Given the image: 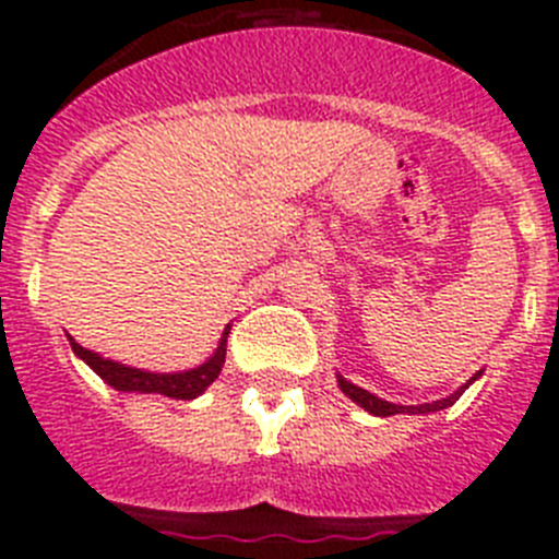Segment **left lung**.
Listing matches in <instances>:
<instances>
[{
    "mask_svg": "<svg viewBox=\"0 0 559 559\" xmlns=\"http://www.w3.org/2000/svg\"><path fill=\"white\" fill-rule=\"evenodd\" d=\"M478 378H481V372L473 374V378L467 380L464 386H459L456 392L448 394V397L433 400V403H419V406H400V403H389V400H383V397H374V394L367 392V389H360V386H355V383H349V380L344 378V374H335V383H338L341 392L347 394V397L353 400L355 406H360V408H364V412L374 414V417H392V414H433V412H442V408L453 406V403H456V400L462 397L464 389L471 386L473 380H478Z\"/></svg>",
    "mask_w": 559,
    "mask_h": 559,
    "instance_id": "8db88e82",
    "label": "left lung"
}]
</instances>
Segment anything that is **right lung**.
I'll use <instances>...</instances> for the list:
<instances>
[{
    "mask_svg": "<svg viewBox=\"0 0 559 559\" xmlns=\"http://www.w3.org/2000/svg\"><path fill=\"white\" fill-rule=\"evenodd\" d=\"M231 324H226L224 335H221L218 347L204 364L199 367L185 369V372H147V369L128 367L120 360L103 358L95 349L81 347L72 335H69V344H72V353L86 364L92 372L100 374L108 386L117 389V392H133V394H165L173 400H195L199 394H204L210 389V383L221 374L226 360V338H229Z\"/></svg>",
    "mask_w": 559,
    "mask_h": 559,
    "instance_id": "right-lung-1",
    "label": "right lung"
}]
</instances>
